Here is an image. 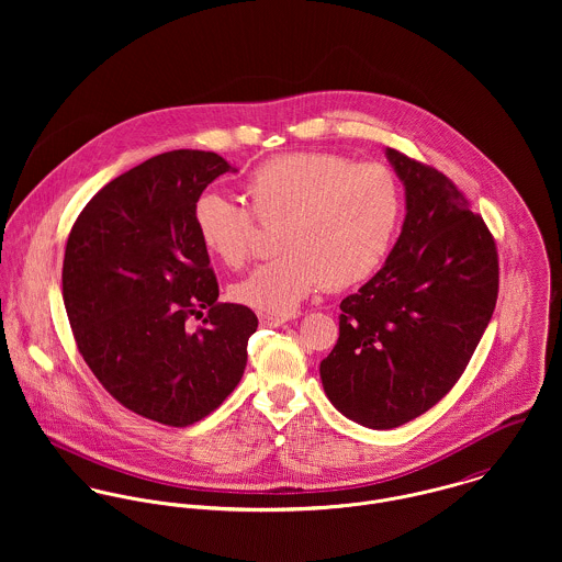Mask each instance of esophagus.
I'll list each match as a JSON object with an SVG mask.
<instances>
[{"label": "esophagus", "mask_w": 562, "mask_h": 562, "mask_svg": "<svg viewBox=\"0 0 562 562\" xmlns=\"http://www.w3.org/2000/svg\"><path fill=\"white\" fill-rule=\"evenodd\" d=\"M288 322V318H277V316H259V324L266 326V328H272V326H283Z\"/></svg>", "instance_id": "34e87169"}]
</instances>
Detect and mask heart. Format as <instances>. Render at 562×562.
Wrapping results in <instances>:
<instances>
[{
  "instance_id": "heart-1",
  "label": "heart",
  "mask_w": 562,
  "mask_h": 562,
  "mask_svg": "<svg viewBox=\"0 0 562 562\" xmlns=\"http://www.w3.org/2000/svg\"><path fill=\"white\" fill-rule=\"evenodd\" d=\"M257 221L283 223L279 259L252 270L232 296L266 316H290L322 290L352 288L385 261L401 218V190L381 164H352L335 154H283L259 164L244 183ZM203 248L240 268L255 240L240 203L203 192L192 210Z\"/></svg>"
}]
</instances>
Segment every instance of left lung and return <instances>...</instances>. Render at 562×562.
Segmentation results:
<instances>
[{
  "label": "left lung",
  "mask_w": 562,
  "mask_h": 562,
  "mask_svg": "<svg viewBox=\"0 0 562 562\" xmlns=\"http://www.w3.org/2000/svg\"><path fill=\"white\" fill-rule=\"evenodd\" d=\"M404 186L401 236L383 268L341 301L322 387L348 419L396 428L441 401L470 363L497 301L486 225L439 170L394 149Z\"/></svg>",
  "instance_id": "1"
}]
</instances>
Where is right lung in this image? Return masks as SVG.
Returning a JSON list of instances; mask_svg holds the SVG:
<instances>
[{
  "label": "right lung",
  "instance_id": "right-lung-1",
  "mask_svg": "<svg viewBox=\"0 0 562 562\" xmlns=\"http://www.w3.org/2000/svg\"><path fill=\"white\" fill-rule=\"evenodd\" d=\"M212 151L177 149L103 186L65 250L63 299L83 361L130 411L168 426L210 415L240 383L257 316L218 305L192 210L221 175ZM209 310L192 334L184 321Z\"/></svg>",
  "mask_w": 562,
  "mask_h": 562
}]
</instances>
